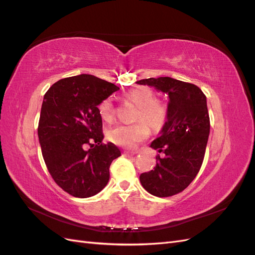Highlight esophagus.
I'll return each instance as SVG.
<instances>
[{
  "mask_svg": "<svg viewBox=\"0 0 255 255\" xmlns=\"http://www.w3.org/2000/svg\"><path fill=\"white\" fill-rule=\"evenodd\" d=\"M123 153H125V155L132 156V155H135V154H136L137 152H136V151H129V150H128V151H125Z\"/></svg>",
  "mask_w": 255,
  "mask_h": 255,
  "instance_id": "obj_1",
  "label": "esophagus"
}]
</instances>
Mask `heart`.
Here are the masks:
<instances>
[{"instance_id": "heart-1", "label": "heart", "mask_w": 255, "mask_h": 255, "mask_svg": "<svg viewBox=\"0 0 255 255\" xmlns=\"http://www.w3.org/2000/svg\"><path fill=\"white\" fill-rule=\"evenodd\" d=\"M127 99L138 106L134 125H119L109 133L110 139L125 148H133L149 135V127L157 130L164 127L168 117L167 106L155 101V95L148 87H136L127 92ZM99 114L104 121H111L114 117V106L110 99L100 103Z\"/></svg>"}]
</instances>
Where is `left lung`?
<instances>
[{
    "instance_id": "1",
    "label": "left lung",
    "mask_w": 255,
    "mask_h": 255,
    "mask_svg": "<svg viewBox=\"0 0 255 255\" xmlns=\"http://www.w3.org/2000/svg\"><path fill=\"white\" fill-rule=\"evenodd\" d=\"M136 83L169 97L167 121L150 145L165 155H157L156 166L139 179L151 195L171 197L186 188L201 168L210 135L206 97L196 85L168 76Z\"/></svg>"
}]
</instances>
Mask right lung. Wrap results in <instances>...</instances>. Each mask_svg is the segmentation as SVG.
Wrapping results in <instances>:
<instances>
[{"label":"right lung","mask_w":255,"mask_h":255,"mask_svg":"<svg viewBox=\"0 0 255 255\" xmlns=\"http://www.w3.org/2000/svg\"><path fill=\"white\" fill-rule=\"evenodd\" d=\"M118 89L95 75L81 74L59 80L43 97L38 125L42 156L53 180L73 197L101 191L109 183L112 161L121 155L114 143H102L98 110Z\"/></svg>","instance_id":"obj_1"}]
</instances>
